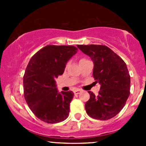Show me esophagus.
<instances>
[{
    "instance_id": "obj_1",
    "label": "esophagus",
    "mask_w": 146,
    "mask_h": 146,
    "mask_svg": "<svg viewBox=\"0 0 146 146\" xmlns=\"http://www.w3.org/2000/svg\"><path fill=\"white\" fill-rule=\"evenodd\" d=\"M80 92H81V90H76L74 91V94L75 95H78L80 93Z\"/></svg>"
}]
</instances>
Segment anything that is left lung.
Wrapping results in <instances>:
<instances>
[{
    "label": "left lung",
    "mask_w": 146,
    "mask_h": 146,
    "mask_svg": "<svg viewBox=\"0 0 146 146\" xmlns=\"http://www.w3.org/2000/svg\"><path fill=\"white\" fill-rule=\"evenodd\" d=\"M92 58L93 77L101 85L98 95L89 91L86 112L92 118L108 120L120 112L130 95L131 78L123 60L104 45H78Z\"/></svg>",
    "instance_id": "8db88e82"
}]
</instances>
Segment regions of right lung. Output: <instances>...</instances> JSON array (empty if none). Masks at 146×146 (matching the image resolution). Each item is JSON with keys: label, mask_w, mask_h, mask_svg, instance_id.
Listing matches in <instances>:
<instances>
[{"label": "right lung", "mask_w": 146, "mask_h": 146, "mask_svg": "<svg viewBox=\"0 0 146 146\" xmlns=\"http://www.w3.org/2000/svg\"><path fill=\"white\" fill-rule=\"evenodd\" d=\"M77 51L74 46L47 45L32 57L26 68L23 76L25 99L42 121L59 123L68 117L73 92L59 93L55 79L64 73L66 63Z\"/></svg>", "instance_id": "right-lung-1"}]
</instances>
